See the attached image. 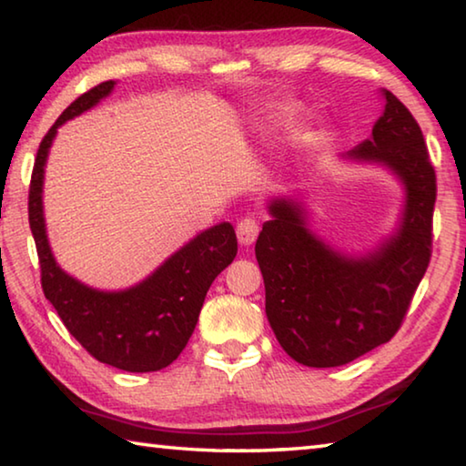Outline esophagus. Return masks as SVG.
<instances>
[{
	"label": "esophagus",
	"instance_id": "1",
	"mask_svg": "<svg viewBox=\"0 0 466 466\" xmlns=\"http://www.w3.org/2000/svg\"><path fill=\"white\" fill-rule=\"evenodd\" d=\"M236 236H238V242L244 247H250L252 242L257 240L258 236V222L252 216L242 218L238 226H236Z\"/></svg>",
	"mask_w": 466,
	"mask_h": 466
}]
</instances>
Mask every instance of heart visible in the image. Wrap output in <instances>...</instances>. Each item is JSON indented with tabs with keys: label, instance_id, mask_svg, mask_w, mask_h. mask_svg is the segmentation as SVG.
<instances>
[{
	"label": "heart",
	"instance_id": "heart-1",
	"mask_svg": "<svg viewBox=\"0 0 466 466\" xmlns=\"http://www.w3.org/2000/svg\"><path fill=\"white\" fill-rule=\"evenodd\" d=\"M296 113H298V105H294V102H288V105H278L263 116V125H267L269 129L281 127V125L288 123Z\"/></svg>",
	"mask_w": 466,
	"mask_h": 466
}]
</instances>
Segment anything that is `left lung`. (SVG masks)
I'll return each instance as SVG.
<instances>
[{"label": "left lung", "mask_w": 466, "mask_h": 466, "mask_svg": "<svg viewBox=\"0 0 466 466\" xmlns=\"http://www.w3.org/2000/svg\"><path fill=\"white\" fill-rule=\"evenodd\" d=\"M380 96L372 136L339 160L399 180L403 205L392 232L370 248L345 250L312 230L304 191L267 199L269 219L255 247L265 312L283 351L302 366H343L390 341L428 269L436 175L413 115L389 90Z\"/></svg>", "instance_id": "1"}]
</instances>
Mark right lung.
I'll list each match as a JSON object with an SVG mask.
<instances>
[{"instance_id": "add662e5", "label": "right lung", "mask_w": 466, "mask_h": 466, "mask_svg": "<svg viewBox=\"0 0 466 466\" xmlns=\"http://www.w3.org/2000/svg\"><path fill=\"white\" fill-rule=\"evenodd\" d=\"M116 82H102L74 100L41 141L28 195V222L35 236L45 298L90 356L125 372H156L185 350L214 279L234 261L236 234L222 222L193 236L167 261L123 289H100L63 271L46 236L45 167L57 129L110 96Z\"/></svg>"}]
</instances>
